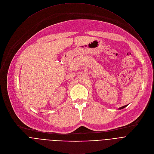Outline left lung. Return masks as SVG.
Wrapping results in <instances>:
<instances>
[{"label": "left lung", "instance_id": "8db88e82", "mask_svg": "<svg viewBox=\"0 0 154 154\" xmlns=\"http://www.w3.org/2000/svg\"><path fill=\"white\" fill-rule=\"evenodd\" d=\"M127 106V105H124V106H121V107H120L119 109H123L124 108H125V106Z\"/></svg>", "mask_w": 154, "mask_h": 154}]
</instances>
